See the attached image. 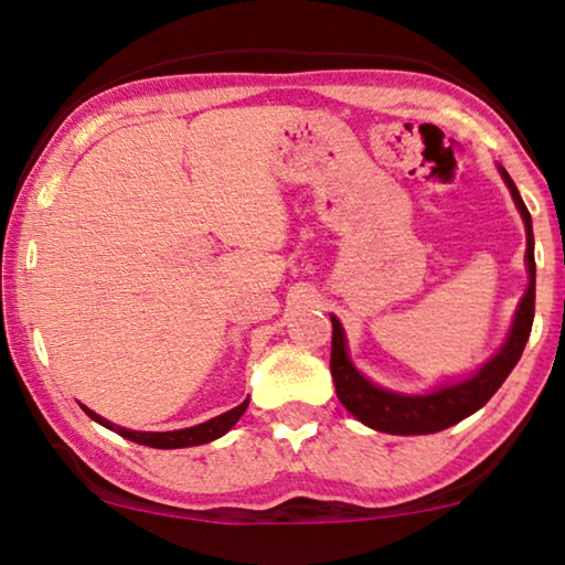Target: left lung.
<instances>
[{"label":"left lung","mask_w":565,"mask_h":565,"mask_svg":"<svg viewBox=\"0 0 565 565\" xmlns=\"http://www.w3.org/2000/svg\"><path fill=\"white\" fill-rule=\"evenodd\" d=\"M507 188H510L514 203H518L522 222H525L527 232V269H530V285L525 298L520 300L518 313H514V323L507 343L500 349V354L489 359L473 377L463 380L459 384H448L430 395H395V392L374 387L366 382L362 374L354 370V364L347 356V341H343L341 323L331 316L333 337H331V374L333 384H337V395L343 407L354 415L356 420L370 425L374 430L395 433V436H425V433H438L451 428L479 407L489 403V397L502 387L507 374L514 370L518 359L525 349L530 329H533L535 316V255H533V222H530V211L522 203L518 188H514L512 178L507 170L500 168Z\"/></svg>","instance_id":"1"}]
</instances>
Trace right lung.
Instances as JSON below:
<instances>
[{"label": "right lung", "mask_w": 565, "mask_h": 565, "mask_svg": "<svg viewBox=\"0 0 565 565\" xmlns=\"http://www.w3.org/2000/svg\"><path fill=\"white\" fill-rule=\"evenodd\" d=\"M249 399H244L242 405L232 407V411H226L218 415V418H211L201 425H193V428H183V430H166V433H142V430H127V428H119V425H114L109 420H104L102 415H96L94 411H88L84 407V413L88 418L102 423L104 428H109L114 433H119L121 438L127 440H135V444H142V446H150V448H188V446H201V444H209V440L214 438H222L224 433L232 428V425L242 418L244 411H247Z\"/></svg>", "instance_id": "right-lung-1"}]
</instances>
